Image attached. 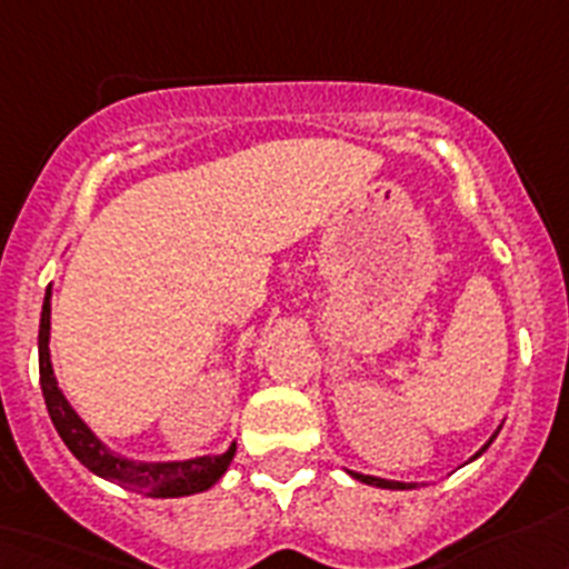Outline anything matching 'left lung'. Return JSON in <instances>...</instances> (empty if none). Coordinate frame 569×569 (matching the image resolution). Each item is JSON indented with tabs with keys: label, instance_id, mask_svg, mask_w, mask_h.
Instances as JSON below:
<instances>
[{
	"label": "left lung",
	"instance_id": "left-lung-1",
	"mask_svg": "<svg viewBox=\"0 0 569 569\" xmlns=\"http://www.w3.org/2000/svg\"><path fill=\"white\" fill-rule=\"evenodd\" d=\"M497 435H499V431H493L491 440H488L486 446L479 448V451H477V455L471 457V460H477V457L482 455V451H488V446H491V442L497 440ZM349 473H352V477H356V479H361V482H367V486H375V488H389V491H406V488H415V486H411V482H395V479H380V477H369V473H356V471H349Z\"/></svg>",
	"mask_w": 569,
	"mask_h": 569
}]
</instances>
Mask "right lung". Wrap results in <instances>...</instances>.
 <instances>
[{
  "instance_id": "right-lung-1",
  "label": "right lung",
  "mask_w": 569,
  "mask_h": 569,
  "mask_svg": "<svg viewBox=\"0 0 569 569\" xmlns=\"http://www.w3.org/2000/svg\"><path fill=\"white\" fill-rule=\"evenodd\" d=\"M39 378H41V395H44L47 411L53 420L56 431L70 448L76 460L81 466L90 468L98 477L109 479L114 486L127 488V491L143 493V497H189V493L208 491V488L228 471L233 455H237V442H231L226 455L211 457H194V460L182 462H138L127 460V457L114 455L98 440L90 431V426L83 423L76 415L67 398L61 395L59 383H56L53 363H50V288L44 293V305H41V325H39Z\"/></svg>"
}]
</instances>
